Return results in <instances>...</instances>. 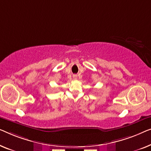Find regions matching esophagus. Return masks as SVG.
I'll list each match as a JSON object with an SVG mask.
<instances>
[{
    "label": "esophagus",
    "mask_w": 151,
    "mask_h": 151,
    "mask_svg": "<svg viewBox=\"0 0 151 151\" xmlns=\"http://www.w3.org/2000/svg\"><path fill=\"white\" fill-rule=\"evenodd\" d=\"M76 78H77V76H76V75H73V78H74V79H76Z\"/></svg>",
    "instance_id": "34e87169"
}]
</instances>
